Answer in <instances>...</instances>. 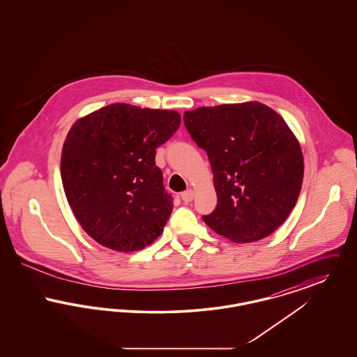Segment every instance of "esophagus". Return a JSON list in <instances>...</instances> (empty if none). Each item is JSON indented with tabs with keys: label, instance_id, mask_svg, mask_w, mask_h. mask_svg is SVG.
<instances>
[{
	"label": "esophagus",
	"instance_id": "obj_1",
	"mask_svg": "<svg viewBox=\"0 0 357 357\" xmlns=\"http://www.w3.org/2000/svg\"><path fill=\"white\" fill-rule=\"evenodd\" d=\"M181 197H182V199H183V202H191L192 199H194V191L192 190H186L185 192H182L181 194Z\"/></svg>",
	"mask_w": 357,
	"mask_h": 357
}]
</instances>
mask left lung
<instances>
[{"label":"left lung","instance_id":"obj_1","mask_svg":"<svg viewBox=\"0 0 357 357\" xmlns=\"http://www.w3.org/2000/svg\"><path fill=\"white\" fill-rule=\"evenodd\" d=\"M191 139L207 153L217 191L204 221L234 242L271 236L294 208L304 178V156L287 121L258 102L186 111Z\"/></svg>","mask_w":357,"mask_h":357}]
</instances>
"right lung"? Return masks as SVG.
Returning <instances> with one entry per match:
<instances>
[{
    "instance_id": "right-lung-1",
    "label": "right lung",
    "mask_w": 357,
    "mask_h": 357,
    "mask_svg": "<svg viewBox=\"0 0 357 357\" xmlns=\"http://www.w3.org/2000/svg\"><path fill=\"white\" fill-rule=\"evenodd\" d=\"M181 126L169 109L116 102L76 120L61 153V179L83 230L102 246L136 252L163 233L172 197L156 149Z\"/></svg>"
}]
</instances>
